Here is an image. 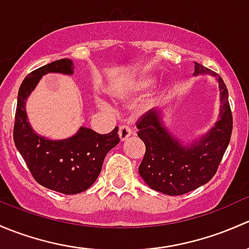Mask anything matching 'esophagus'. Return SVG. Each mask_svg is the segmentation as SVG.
Masks as SVG:
<instances>
[{"label": "esophagus", "mask_w": 249, "mask_h": 249, "mask_svg": "<svg viewBox=\"0 0 249 249\" xmlns=\"http://www.w3.org/2000/svg\"><path fill=\"white\" fill-rule=\"evenodd\" d=\"M119 135H120V139H121L122 142L127 139L128 137H130V135H132V125L128 124H124L120 125Z\"/></svg>", "instance_id": "34e87169"}]
</instances>
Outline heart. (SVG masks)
Here are the masks:
<instances>
[{"label":"heart","instance_id":"heart-1","mask_svg":"<svg viewBox=\"0 0 249 249\" xmlns=\"http://www.w3.org/2000/svg\"><path fill=\"white\" fill-rule=\"evenodd\" d=\"M148 84H150V80H148V79H143L142 81H138V86L139 87L146 86V85H148Z\"/></svg>","mask_w":249,"mask_h":249}]
</instances>
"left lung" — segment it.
<instances>
[{
    "mask_svg": "<svg viewBox=\"0 0 249 249\" xmlns=\"http://www.w3.org/2000/svg\"><path fill=\"white\" fill-rule=\"evenodd\" d=\"M194 63L196 75L209 73L218 79L222 107L214 127L200 140L183 146L169 134L153 109L137 121L138 137L146 147L139 165L140 176L151 188L168 196H182L211 180L231 138L232 112L224 81L216 71Z\"/></svg>",
    "mask_w": 249,
    "mask_h": 249,
    "instance_id": "8db88e82",
    "label": "left lung"
}]
</instances>
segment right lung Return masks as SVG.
I'll return each instance as SVG.
<instances>
[{
    "label": "right lung",
    "mask_w": 249,
    "mask_h": 249,
    "mask_svg": "<svg viewBox=\"0 0 249 249\" xmlns=\"http://www.w3.org/2000/svg\"><path fill=\"white\" fill-rule=\"evenodd\" d=\"M68 58L53 61L35 69L24 79L18 93L13 138L33 178L45 188L63 194H78L89 189L99 176L107 153L120 142L119 128L99 134L81 127L65 140L45 139L33 132L27 121L25 101L44 74L73 73Z\"/></svg>",
    "instance_id": "1"
}]
</instances>
